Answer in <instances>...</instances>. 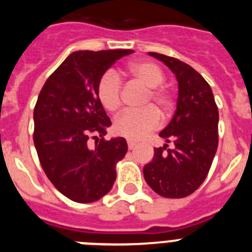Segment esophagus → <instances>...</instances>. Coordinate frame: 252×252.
<instances>
[{
    "mask_svg": "<svg viewBox=\"0 0 252 252\" xmlns=\"http://www.w3.org/2000/svg\"><path fill=\"white\" fill-rule=\"evenodd\" d=\"M127 145H128V149H130V150H132V149L136 146V142H133V141H131V140H128Z\"/></svg>",
    "mask_w": 252,
    "mask_h": 252,
    "instance_id": "1",
    "label": "esophagus"
}]
</instances>
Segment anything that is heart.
Listing matches in <instances>:
<instances>
[{"mask_svg":"<svg viewBox=\"0 0 252 252\" xmlns=\"http://www.w3.org/2000/svg\"><path fill=\"white\" fill-rule=\"evenodd\" d=\"M128 73L135 79L148 87V93L142 104H155L162 113H166L171 106L170 93L164 87H159L164 79V73L157 64L151 62H136L128 66ZM122 83L115 70H107L99 78L97 84V97L102 106L110 112H116L121 107ZM160 124V115L153 106L144 107L137 111H126L117 117L113 128L120 136L130 140H140Z\"/></svg>","mask_w":252,"mask_h":252,"instance_id":"heart-1","label":"heart"}]
</instances>
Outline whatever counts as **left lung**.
<instances>
[{"label":"left lung","instance_id":"left-lung-1","mask_svg":"<svg viewBox=\"0 0 252 252\" xmlns=\"http://www.w3.org/2000/svg\"><path fill=\"white\" fill-rule=\"evenodd\" d=\"M174 73L179 87L177 110L159 136L162 148L144 166V178L154 192L165 198H184L207 178L218 146V108L206 79L177 58L149 53ZM168 143H173L169 149Z\"/></svg>","mask_w":252,"mask_h":252}]
</instances>
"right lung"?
I'll use <instances>...</instances> for the list:
<instances>
[{
  "mask_svg": "<svg viewBox=\"0 0 252 252\" xmlns=\"http://www.w3.org/2000/svg\"><path fill=\"white\" fill-rule=\"evenodd\" d=\"M133 50L74 51L46 79L34 108V144L53 186L78 203L98 201L116 180V164L127 153L124 137L103 139L110 117L97 84L116 60ZM101 139L98 140V137ZM97 138L94 149L88 140Z\"/></svg>",
  "mask_w": 252,
  "mask_h": 252,
  "instance_id": "1",
  "label": "right lung"
}]
</instances>
